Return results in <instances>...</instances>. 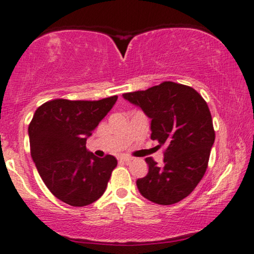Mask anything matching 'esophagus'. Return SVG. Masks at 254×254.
Returning <instances> with one entry per match:
<instances>
[{
    "label": "esophagus",
    "instance_id": "1",
    "mask_svg": "<svg viewBox=\"0 0 254 254\" xmlns=\"http://www.w3.org/2000/svg\"><path fill=\"white\" fill-rule=\"evenodd\" d=\"M131 160H132V157L127 156V155H123V156H121V161H123V162H130Z\"/></svg>",
    "mask_w": 254,
    "mask_h": 254
}]
</instances>
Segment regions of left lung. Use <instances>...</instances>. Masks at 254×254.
<instances>
[{
	"label": "left lung",
	"instance_id": "left-lung-1",
	"mask_svg": "<svg viewBox=\"0 0 254 254\" xmlns=\"http://www.w3.org/2000/svg\"><path fill=\"white\" fill-rule=\"evenodd\" d=\"M123 97L151 119V139L166 146L162 167L145 158L149 172L137 180L139 193L157 204L177 203L194 190L208 167L215 131L206 100L193 87L173 81Z\"/></svg>",
	"mask_w": 254,
	"mask_h": 254
}]
</instances>
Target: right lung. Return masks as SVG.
<instances>
[{
  "label": "right lung",
  "instance_id": "1",
  "mask_svg": "<svg viewBox=\"0 0 254 254\" xmlns=\"http://www.w3.org/2000/svg\"><path fill=\"white\" fill-rule=\"evenodd\" d=\"M117 98L54 99L39 106L33 116L28 127L30 155L51 193L69 206L97 201L117 167L116 157L99 158L86 149L87 137Z\"/></svg>",
  "mask_w": 254,
  "mask_h": 254
}]
</instances>
